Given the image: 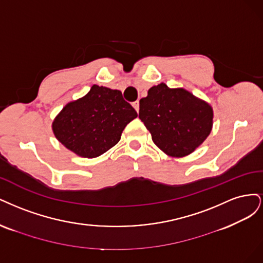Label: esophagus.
I'll use <instances>...</instances> for the list:
<instances>
[{
    "label": "esophagus",
    "instance_id": "34e87169",
    "mask_svg": "<svg viewBox=\"0 0 263 263\" xmlns=\"http://www.w3.org/2000/svg\"><path fill=\"white\" fill-rule=\"evenodd\" d=\"M132 106H133V108L137 110V112H139V110H140V103H139V100H137V101H134V103H132Z\"/></svg>",
    "mask_w": 263,
    "mask_h": 263
}]
</instances>
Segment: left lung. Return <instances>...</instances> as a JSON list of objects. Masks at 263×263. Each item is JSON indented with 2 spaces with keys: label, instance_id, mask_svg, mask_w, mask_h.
<instances>
[{
  "label": "left lung",
  "instance_id": "8db88e82",
  "mask_svg": "<svg viewBox=\"0 0 263 263\" xmlns=\"http://www.w3.org/2000/svg\"><path fill=\"white\" fill-rule=\"evenodd\" d=\"M139 118L160 149L169 156L182 157L209 137L213 110L188 90L162 83L140 100Z\"/></svg>",
  "mask_w": 263,
  "mask_h": 263
}]
</instances>
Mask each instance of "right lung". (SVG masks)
<instances>
[{
  "label": "right lung",
  "mask_w": 263,
  "mask_h": 263,
  "mask_svg": "<svg viewBox=\"0 0 263 263\" xmlns=\"http://www.w3.org/2000/svg\"><path fill=\"white\" fill-rule=\"evenodd\" d=\"M137 117L120 90L94 85L86 96L62 109L52 129L66 148L79 156L94 158L115 146L126 124Z\"/></svg>",
  "instance_id": "obj_1"
}]
</instances>
